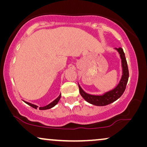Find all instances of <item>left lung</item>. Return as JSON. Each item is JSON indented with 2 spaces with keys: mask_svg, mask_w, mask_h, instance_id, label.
<instances>
[{
  "mask_svg": "<svg viewBox=\"0 0 147 147\" xmlns=\"http://www.w3.org/2000/svg\"><path fill=\"white\" fill-rule=\"evenodd\" d=\"M116 49L118 50V53L120 55V57H121L122 59V70H123V74H122L121 80H120L119 84L116 86V88L111 90V91L106 92V94H104L102 96H94L86 94V92H84L82 90V88L79 86L80 93L81 94V96L84 98V100L90 104L99 106L108 105V104H111L114 101H116V100H118L123 94L124 90L126 89L128 77H129L127 61H126L125 55H124L122 48L119 47L118 49Z\"/></svg>",
  "mask_w": 147,
  "mask_h": 147,
  "instance_id": "1",
  "label": "left lung"
}]
</instances>
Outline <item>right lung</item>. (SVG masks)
<instances>
[{
    "mask_svg": "<svg viewBox=\"0 0 147 147\" xmlns=\"http://www.w3.org/2000/svg\"><path fill=\"white\" fill-rule=\"evenodd\" d=\"M60 98H61V94H60V95L59 96V97H58L57 99H55L53 102H52L51 103L48 104L47 106H44V107H39V110H47V109H49V108H51L52 107H53L54 106H55L56 104L58 103V102H59V100H60ZM25 102L26 104H27L28 105L31 106V107H33V108H35V109H37V106L34 105V104H30V103H29V102Z\"/></svg>",
    "mask_w": 147,
    "mask_h": 147,
    "instance_id": "obj_1",
    "label": "right lung"
}]
</instances>
